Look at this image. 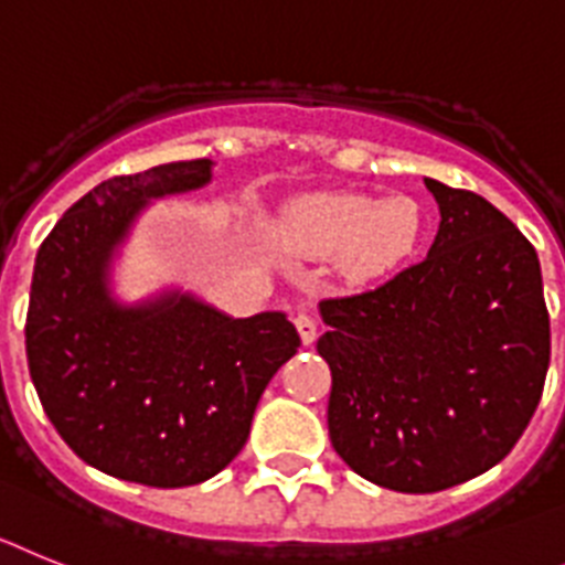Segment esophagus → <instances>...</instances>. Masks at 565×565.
I'll use <instances>...</instances> for the list:
<instances>
[{
	"instance_id": "34e87169",
	"label": "esophagus",
	"mask_w": 565,
	"mask_h": 565,
	"mask_svg": "<svg viewBox=\"0 0 565 565\" xmlns=\"http://www.w3.org/2000/svg\"><path fill=\"white\" fill-rule=\"evenodd\" d=\"M296 330H298V335H301L303 343L316 341V338H318L316 316H310V312H298V316H296Z\"/></svg>"
}]
</instances>
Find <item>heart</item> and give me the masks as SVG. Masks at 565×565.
Masks as SVG:
<instances>
[{
	"label": "heart",
	"mask_w": 565,
	"mask_h": 565,
	"mask_svg": "<svg viewBox=\"0 0 565 565\" xmlns=\"http://www.w3.org/2000/svg\"><path fill=\"white\" fill-rule=\"evenodd\" d=\"M281 233L296 253L310 258L343 253L352 276L375 278L415 253L424 213L409 195L377 201L364 193H310L284 210Z\"/></svg>",
	"instance_id": "obj_1"
}]
</instances>
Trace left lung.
I'll use <instances>...</instances> for the list:
<instances>
[{
  "label": "left lung",
  "instance_id": "8db88e82",
  "mask_svg": "<svg viewBox=\"0 0 565 565\" xmlns=\"http://www.w3.org/2000/svg\"><path fill=\"white\" fill-rule=\"evenodd\" d=\"M424 184L440 210L424 262L318 303L332 446L352 472L406 494L458 487L507 458L552 352L526 235L483 195Z\"/></svg>",
  "mask_w": 565,
  "mask_h": 565
}]
</instances>
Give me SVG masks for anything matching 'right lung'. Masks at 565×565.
<instances>
[{"label":"right lung","mask_w":565,"mask_h":565,"mask_svg":"<svg viewBox=\"0 0 565 565\" xmlns=\"http://www.w3.org/2000/svg\"><path fill=\"white\" fill-rule=\"evenodd\" d=\"M210 179L213 161L193 159L102 181L36 253L24 350L39 401L78 458L130 483L179 489L222 472L301 347L284 312L233 318L181 289L113 296V258L141 210Z\"/></svg>","instance_id":"add662e5"}]
</instances>
